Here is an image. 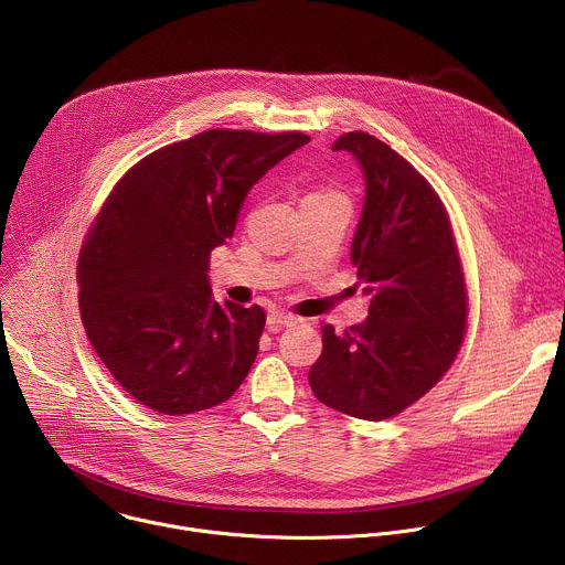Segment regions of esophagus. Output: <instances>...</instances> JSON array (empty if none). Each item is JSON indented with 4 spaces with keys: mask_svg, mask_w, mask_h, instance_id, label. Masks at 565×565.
<instances>
[{
    "mask_svg": "<svg viewBox=\"0 0 565 565\" xmlns=\"http://www.w3.org/2000/svg\"><path fill=\"white\" fill-rule=\"evenodd\" d=\"M297 321H301L297 315L292 312H284V310H273L268 312V327L277 329V327H295Z\"/></svg>",
    "mask_w": 565,
    "mask_h": 565,
    "instance_id": "34e87169",
    "label": "esophagus"
}]
</instances>
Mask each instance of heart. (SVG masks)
Here are the masks:
<instances>
[{"label":"heart","instance_id":"b5f03b06","mask_svg":"<svg viewBox=\"0 0 565 565\" xmlns=\"http://www.w3.org/2000/svg\"><path fill=\"white\" fill-rule=\"evenodd\" d=\"M310 196H315V194H310Z\"/></svg>","mask_w":565,"mask_h":565}]
</instances>
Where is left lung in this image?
<instances>
[{
    "mask_svg": "<svg viewBox=\"0 0 565 565\" xmlns=\"http://www.w3.org/2000/svg\"><path fill=\"white\" fill-rule=\"evenodd\" d=\"M333 149L353 153L364 172L351 262L371 303L344 333L324 324L308 382L335 412L386 420L456 360L467 327L465 277L447 210L409 160L366 131L340 136Z\"/></svg>",
    "mask_w": 565,
    "mask_h": 565,
    "instance_id": "1",
    "label": "left lung"
}]
</instances>
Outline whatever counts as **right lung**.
Wrapping results in <instances>:
<instances>
[{
  "label": "right lung",
  "instance_id": "1",
  "mask_svg": "<svg viewBox=\"0 0 565 565\" xmlns=\"http://www.w3.org/2000/svg\"><path fill=\"white\" fill-rule=\"evenodd\" d=\"M308 140L207 129L151 151L116 183L79 250V315L140 405L194 414L246 380L266 312L212 299L210 253L234 234L253 185Z\"/></svg>",
  "mask_w": 565,
  "mask_h": 565
}]
</instances>
